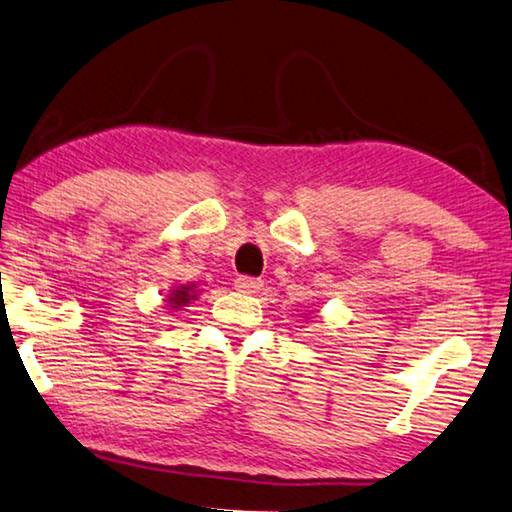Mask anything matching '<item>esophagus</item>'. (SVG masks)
<instances>
[{"mask_svg": "<svg viewBox=\"0 0 512 512\" xmlns=\"http://www.w3.org/2000/svg\"><path fill=\"white\" fill-rule=\"evenodd\" d=\"M236 288L240 292H247V295H254L263 288V281L261 279H254V276H238L236 279Z\"/></svg>", "mask_w": 512, "mask_h": 512, "instance_id": "34e87169", "label": "esophagus"}]
</instances>
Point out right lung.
Here are the masks:
<instances>
[{
    "label": "right lung",
    "mask_w": 512,
    "mask_h": 512,
    "mask_svg": "<svg viewBox=\"0 0 512 512\" xmlns=\"http://www.w3.org/2000/svg\"><path fill=\"white\" fill-rule=\"evenodd\" d=\"M195 299H197L195 283H188V286H179L177 290H172L165 301L170 304V311H177V308L188 306L190 301H195Z\"/></svg>",
    "instance_id": "1"
}]
</instances>
